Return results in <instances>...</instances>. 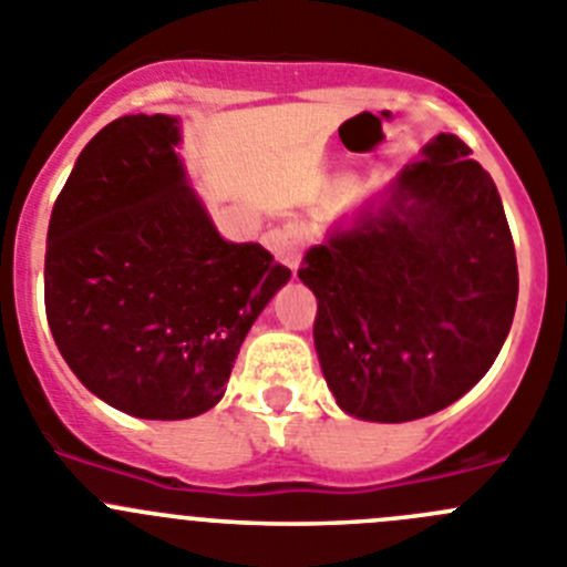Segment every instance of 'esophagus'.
I'll use <instances>...</instances> for the list:
<instances>
[{"mask_svg":"<svg viewBox=\"0 0 567 567\" xmlns=\"http://www.w3.org/2000/svg\"><path fill=\"white\" fill-rule=\"evenodd\" d=\"M266 246L271 248L274 254H277L279 259H282L285 266L290 268V271H296L299 268V259H301V231L296 229L293 224L288 226H279V229H271L266 235Z\"/></svg>","mask_w":567,"mask_h":567,"instance_id":"1","label":"esophagus"}]
</instances>
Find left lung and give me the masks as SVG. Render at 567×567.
<instances>
[{
    "mask_svg": "<svg viewBox=\"0 0 567 567\" xmlns=\"http://www.w3.org/2000/svg\"><path fill=\"white\" fill-rule=\"evenodd\" d=\"M439 134L378 209L301 257L313 341L338 405L411 422L467 394L498 358L517 305V259L489 173Z\"/></svg>",
    "mask_w": 567,
    "mask_h": 567,
    "instance_id": "obj_1",
    "label": "left lung"
}]
</instances>
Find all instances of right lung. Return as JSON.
<instances>
[{"label": "right lung", "mask_w": 567, "mask_h": 567, "mask_svg": "<svg viewBox=\"0 0 567 567\" xmlns=\"http://www.w3.org/2000/svg\"><path fill=\"white\" fill-rule=\"evenodd\" d=\"M176 145V116L109 123L78 156L47 231L44 305L63 361L140 420L218 403L243 338L290 279L259 243L215 231Z\"/></svg>", "instance_id": "add662e5"}]
</instances>
